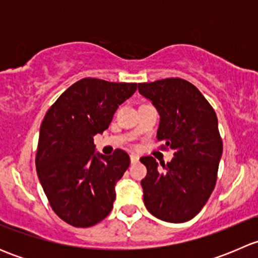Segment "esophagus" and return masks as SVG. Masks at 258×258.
<instances>
[{
	"instance_id": "34e87169",
	"label": "esophagus",
	"mask_w": 258,
	"mask_h": 258,
	"mask_svg": "<svg viewBox=\"0 0 258 258\" xmlns=\"http://www.w3.org/2000/svg\"><path fill=\"white\" fill-rule=\"evenodd\" d=\"M130 158H131L132 163H136L137 161H139V156H136V155H131L130 156Z\"/></svg>"
}]
</instances>
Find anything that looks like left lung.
<instances>
[{
  "mask_svg": "<svg viewBox=\"0 0 258 258\" xmlns=\"http://www.w3.org/2000/svg\"><path fill=\"white\" fill-rule=\"evenodd\" d=\"M139 91L160 113V148L173 150L175 156L162 168L152 156L140 158L147 168L141 181L145 206L166 222H186L206 205L217 181L222 156L217 116L199 88L183 79L139 83Z\"/></svg>",
  "mask_w": 258,
  "mask_h": 258,
  "instance_id": "obj_1",
  "label": "left lung"
}]
</instances>
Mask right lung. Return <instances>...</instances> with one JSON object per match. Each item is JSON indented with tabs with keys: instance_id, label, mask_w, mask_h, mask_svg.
Here are the masks:
<instances>
[{
	"instance_id": "1",
	"label": "right lung",
	"mask_w": 258,
	"mask_h": 258,
	"mask_svg": "<svg viewBox=\"0 0 258 258\" xmlns=\"http://www.w3.org/2000/svg\"><path fill=\"white\" fill-rule=\"evenodd\" d=\"M137 83L86 77L48 108L40 128L36 171L53 212L74 227H91L108 216L114 184L130 166L123 150L95 155L93 136L108 128L118 105Z\"/></svg>"
}]
</instances>
